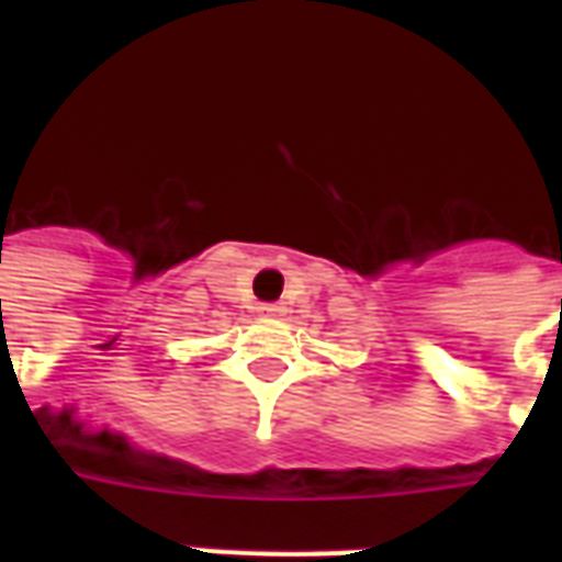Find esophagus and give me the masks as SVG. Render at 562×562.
<instances>
[{
  "instance_id": "esophagus-1",
  "label": "esophagus",
  "mask_w": 562,
  "mask_h": 562,
  "mask_svg": "<svg viewBox=\"0 0 562 562\" xmlns=\"http://www.w3.org/2000/svg\"><path fill=\"white\" fill-rule=\"evenodd\" d=\"M259 315L280 317V315H285V306H282V303H262V306H259Z\"/></svg>"
}]
</instances>
